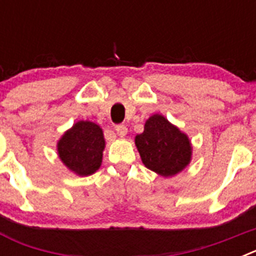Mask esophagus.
Masks as SVG:
<instances>
[{"instance_id":"1","label":"esophagus","mask_w":256,"mask_h":256,"mask_svg":"<svg viewBox=\"0 0 256 256\" xmlns=\"http://www.w3.org/2000/svg\"><path fill=\"white\" fill-rule=\"evenodd\" d=\"M115 130H116V134L119 136V137H126V133H128V128H126V126H123V124L115 126Z\"/></svg>"}]
</instances>
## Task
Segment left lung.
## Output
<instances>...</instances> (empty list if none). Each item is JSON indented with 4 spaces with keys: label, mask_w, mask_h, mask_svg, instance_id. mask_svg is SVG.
I'll return each instance as SVG.
<instances>
[{
    "label": "left lung",
    "mask_w": 256,
    "mask_h": 256,
    "mask_svg": "<svg viewBox=\"0 0 256 256\" xmlns=\"http://www.w3.org/2000/svg\"><path fill=\"white\" fill-rule=\"evenodd\" d=\"M134 144L144 166L162 177H174L191 162L190 137L162 114L148 118Z\"/></svg>",
    "instance_id": "1"
}]
</instances>
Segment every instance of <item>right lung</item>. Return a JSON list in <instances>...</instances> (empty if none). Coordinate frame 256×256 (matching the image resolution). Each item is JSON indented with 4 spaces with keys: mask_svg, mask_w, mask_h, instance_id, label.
Here are the masks:
<instances>
[{
    "mask_svg": "<svg viewBox=\"0 0 256 256\" xmlns=\"http://www.w3.org/2000/svg\"><path fill=\"white\" fill-rule=\"evenodd\" d=\"M58 159L79 177L96 173L102 164L105 150L104 132L98 124L78 120L64 132L56 144Z\"/></svg>",
    "mask_w": 256,
    "mask_h": 256,
    "instance_id": "obj_1",
    "label": "right lung"
}]
</instances>
